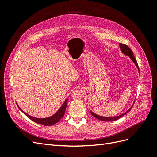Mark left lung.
Listing matches in <instances>:
<instances>
[{
	"label": "left lung",
	"mask_w": 157,
	"mask_h": 157,
	"mask_svg": "<svg viewBox=\"0 0 157 157\" xmlns=\"http://www.w3.org/2000/svg\"><path fill=\"white\" fill-rule=\"evenodd\" d=\"M119 46H120V48H121V51L123 52V53H124V54H126V55H127V56H130V58H131V59H132L133 61H134V63L136 64V65L137 66V69H138L139 72H140V69H139V67H138V64H137L136 59L134 58V54H133V52H132V51L131 50V49H130V48H129V47H128L127 45L124 44L119 43ZM134 104H133V105H134ZM133 105L132 106L131 108H130V109H128V110L126 113L122 114V115H119V116L115 117H104L99 116V115H96V114L94 113L92 111H90V113H91L92 116H94L95 118H96L97 119H98V120H99V121H117V120H118V119H119L120 118H121L122 117L125 115L127 113H128V112H129V111L131 110L132 107H133Z\"/></svg>",
	"instance_id": "8db88e82"
}]
</instances>
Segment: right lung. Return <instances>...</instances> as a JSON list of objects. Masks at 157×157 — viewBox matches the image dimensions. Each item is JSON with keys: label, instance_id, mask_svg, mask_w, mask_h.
Masks as SVG:
<instances>
[{"label": "right lung", "instance_id": "1", "mask_svg": "<svg viewBox=\"0 0 157 157\" xmlns=\"http://www.w3.org/2000/svg\"><path fill=\"white\" fill-rule=\"evenodd\" d=\"M67 100H68V99H66L64 103L63 104V105L59 108V110L57 111V113L56 114H54L53 116H52L48 118H38L33 117L28 115V114L25 113V112H23L20 107H18L28 118H29L31 120L34 121L35 122L38 123V124H39L44 125V126H52V125H54V124H56L57 122H58L61 119V118L64 116L66 107H67Z\"/></svg>", "mask_w": 157, "mask_h": 157}]
</instances>
